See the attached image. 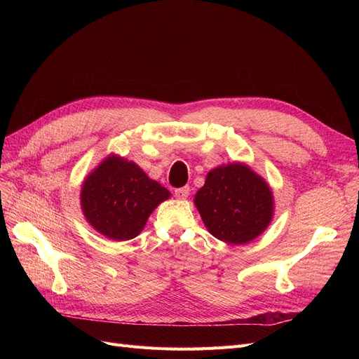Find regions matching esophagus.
Returning <instances> with one entry per match:
<instances>
[{"label": "esophagus", "mask_w": 359, "mask_h": 359, "mask_svg": "<svg viewBox=\"0 0 359 359\" xmlns=\"http://www.w3.org/2000/svg\"><path fill=\"white\" fill-rule=\"evenodd\" d=\"M189 194H190V189H189V187H181V189H177V190H175V198H177V199H181V201L187 199Z\"/></svg>", "instance_id": "34e87169"}]
</instances>
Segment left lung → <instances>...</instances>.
<instances>
[{
    "mask_svg": "<svg viewBox=\"0 0 359 359\" xmlns=\"http://www.w3.org/2000/svg\"><path fill=\"white\" fill-rule=\"evenodd\" d=\"M194 205L208 232L232 245L247 244L273 220V191L244 163H229L208 172Z\"/></svg>",
    "mask_w": 359,
    "mask_h": 359,
    "instance_id": "obj_1",
    "label": "left lung"
}]
</instances>
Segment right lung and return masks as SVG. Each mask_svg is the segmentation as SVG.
Wrapping results in <instances>:
<instances>
[{
  "label": "right lung",
  "instance_id": "1",
  "mask_svg": "<svg viewBox=\"0 0 359 359\" xmlns=\"http://www.w3.org/2000/svg\"><path fill=\"white\" fill-rule=\"evenodd\" d=\"M170 193L136 163L111 154L85 178L81 206L86 222L114 241H127L145 227L157 205Z\"/></svg>",
  "mask_w": 359,
  "mask_h": 359
}]
</instances>
